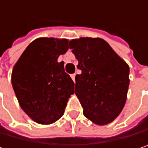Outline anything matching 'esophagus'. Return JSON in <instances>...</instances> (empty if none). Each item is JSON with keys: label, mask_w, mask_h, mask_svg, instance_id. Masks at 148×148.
<instances>
[{"label": "esophagus", "mask_w": 148, "mask_h": 148, "mask_svg": "<svg viewBox=\"0 0 148 148\" xmlns=\"http://www.w3.org/2000/svg\"><path fill=\"white\" fill-rule=\"evenodd\" d=\"M75 75H76L75 74H71V75H70V76H71V78H72V79L74 80V82L75 81Z\"/></svg>", "instance_id": "obj_1"}]
</instances>
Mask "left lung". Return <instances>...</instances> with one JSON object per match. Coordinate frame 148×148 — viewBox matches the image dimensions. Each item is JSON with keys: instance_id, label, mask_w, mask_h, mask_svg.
Returning a JSON list of instances; mask_svg holds the SVG:
<instances>
[{"instance_id": "1", "label": "left lung", "mask_w": 148, "mask_h": 148, "mask_svg": "<svg viewBox=\"0 0 148 148\" xmlns=\"http://www.w3.org/2000/svg\"><path fill=\"white\" fill-rule=\"evenodd\" d=\"M69 48L81 70L75 76V94L84 116L97 125L111 123L126 103L129 65L99 38L72 39Z\"/></svg>"}]
</instances>
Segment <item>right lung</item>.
I'll return each mask as SVG.
<instances>
[{"mask_svg":"<svg viewBox=\"0 0 148 148\" xmlns=\"http://www.w3.org/2000/svg\"><path fill=\"white\" fill-rule=\"evenodd\" d=\"M69 49V40L40 38L32 42L15 63L12 85L22 110L34 122L51 124L60 119L74 83L58 62Z\"/></svg>","mask_w":148,"mask_h":148,"instance_id":"1","label":"right lung"}]
</instances>
